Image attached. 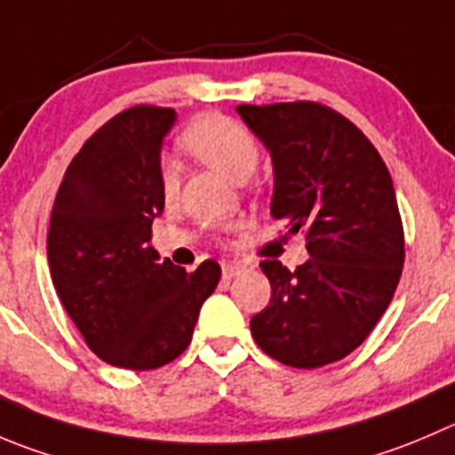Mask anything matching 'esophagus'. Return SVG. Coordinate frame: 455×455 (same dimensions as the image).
<instances>
[{
    "label": "esophagus",
    "mask_w": 455,
    "mask_h": 455,
    "mask_svg": "<svg viewBox=\"0 0 455 455\" xmlns=\"http://www.w3.org/2000/svg\"><path fill=\"white\" fill-rule=\"evenodd\" d=\"M220 267H222V277H224V280H231V277H235L237 273H240L242 262L227 258V259H222V262H220Z\"/></svg>",
    "instance_id": "1"
}]
</instances>
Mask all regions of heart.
Returning <instances> with one entry per match:
<instances>
[{
  "label": "heart",
  "mask_w": 455,
  "mask_h": 455,
  "mask_svg": "<svg viewBox=\"0 0 455 455\" xmlns=\"http://www.w3.org/2000/svg\"><path fill=\"white\" fill-rule=\"evenodd\" d=\"M180 144L196 160L218 171L233 182H244L259 162V144L255 135L240 122L227 116H202L188 126L180 138ZM162 196L166 202L178 197L180 178L173 162H164L160 171Z\"/></svg>",
  "instance_id": "1"
}]
</instances>
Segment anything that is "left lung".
Listing matches in <instances>:
<instances>
[{"mask_svg": "<svg viewBox=\"0 0 455 455\" xmlns=\"http://www.w3.org/2000/svg\"><path fill=\"white\" fill-rule=\"evenodd\" d=\"M237 113L271 151V215L302 231L311 255L295 271L259 262L273 293L251 333L286 367L338 363L367 339L403 275L389 169L354 122L317 101L240 104Z\"/></svg>", "mask_w": 455, "mask_h": 455, "instance_id": "left-lung-1", "label": "left lung"}]
</instances>
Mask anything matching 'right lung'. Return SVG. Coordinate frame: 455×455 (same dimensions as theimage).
<instances>
[{
    "label": "right lung",
    "instance_id": "1",
    "mask_svg": "<svg viewBox=\"0 0 455 455\" xmlns=\"http://www.w3.org/2000/svg\"><path fill=\"white\" fill-rule=\"evenodd\" d=\"M173 122V108L140 104L97 129L66 169L48 228V267L70 320L97 358L133 371L187 351L222 275L215 259L187 273L151 246Z\"/></svg>",
    "mask_w": 455,
    "mask_h": 455
}]
</instances>
